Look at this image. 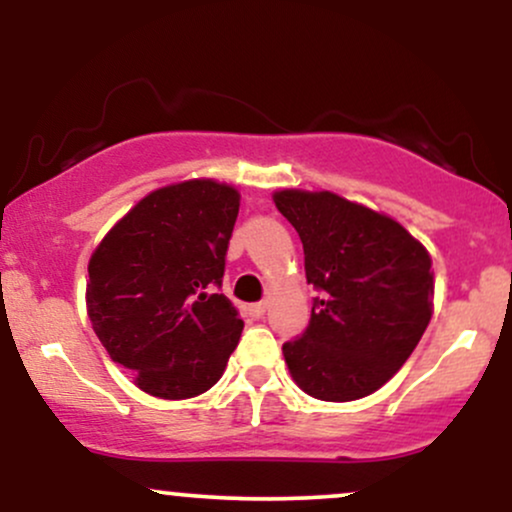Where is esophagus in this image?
I'll list each match as a JSON object with an SVG mask.
<instances>
[{
	"label": "esophagus",
	"instance_id": "obj_1",
	"mask_svg": "<svg viewBox=\"0 0 512 512\" xmlns=\"http://www.w3.org/2000/svg\"><path fill=\"white\" fill-rule=\"evenodd\" d=\"M250 313L255 315V317H260V315H264L267 313V301H260V303H252L250 305Z\"/></svg>",
	"mask_w": 512,
	"mask_h": 512
}]
</instances>
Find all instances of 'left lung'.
<instances>
[{"mask_svg": "<svg viewBox=\"0 0 512 512\" xmlns=\"http://www.w3.org/2000/svg\"><path fill=\"white\" fill-rule=\"evenodd\" d=\"M298 231L315 298L310 325L284 344L303 392L351 402L380 390L419 344L433 315L431 255L402 223L334 192L279 190Z\"/></svg>", "mask_w": 512, "mask_h": 512, "instance_id": "obj_1", "label": "left lung"}]
</instances>
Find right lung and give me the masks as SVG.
Wrapping results in <instances>:
<instances>
[{
	"label": "right lung",
	"mask_w": 512,
	"mask_h": 512,
	"mask_svg": "<svg viewBox=\"0 0 512 512\" xmlns=\"http://www.w3.org/2000/svg\"><path fill=\"white\" fill-rule=\"evenodd\" d=\"M236 187L175 182L139 199L88 260L86 310L110 358L139 390L187 399L219 383L243 320L221 286Z\"/></svg>",
	"instance_id": "right-lung-1"
}]
</instances>
